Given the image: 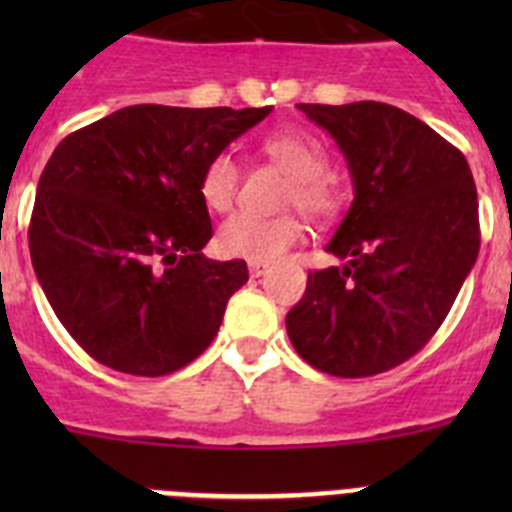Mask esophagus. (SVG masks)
Returning a JSON list of instances; mask_svg holds the SVG:
<instances>
[{"instance_id": "obj_1", "label": "esophagus", "mask_w": 512, "mask_h": 512, "mask_svg": "<svg viewBox=\"0 0 512 512\" xmlns=\"http://www.w3.org/2000/svg\"><path fill=\"white\" fill-rule=\"evenodd\" d=\"M266 271H269V266H266V264H253V261H251V264H248V274H251L253 279L264 277Z\"/></svg>"}]
</instances>
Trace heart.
<instances>
[{"instance_id": "heart-1", "label": "heart", "mask_w": 512, "mask_h": 512, "mask_svg": "<svg viewBox=\"0 0 512 512\" xmlns=\"http://www.w3.org/2000/svg\"><path fill=\"white\" fill-rule=\"evenodd\" d=\"M264 153L289 176L284 194L287 205H295L315 220H328L341 207V194L330 179L328 153L320 140L302 130H282L264 140ZM241 169L230 153L210 158L200 179V194L210 210L228 212L238 197ZM305 225L297 215L256 217L248 212L228 217L217 230V248L230 259H246L253 264H271L302 241Z\"/></svg>"}]
</instances>
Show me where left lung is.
<instances>
[{
  "instance_id": "1",
  "label": "left lung",
  "mask_w": 512,
  "mask_h": 512,
  "mask_svg": "<svg viewBox=\"0 0 512 512\" xmlns=\"http://www.w3.org/2000/svg\"><path fill=\"white\" fill-rule=\"evenodd\" d=\"M348 164L354 202L287 312L297 354L333 377H372L415 356L449 315L479 253L477 187L449 140L384 102L297 104Z\"/></svg>"
}]
</instances>
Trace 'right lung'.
Masks as SVG:
<instances>
[{"instance_id": "obj_1", "label": "right lung", "mask_w": 512, "mask_h": 512, "mask_svg": "<svg viewBox=\"0 0 512 512\" xmlns=\"http://www.w3.org/2000/svg\"><path fill=\"white\" fill-rule=\"evenodd\" d=\"M269 112L133 104L58 143L38 182L30 259L63 328L99 364L164 377L217 336L248 269L202 253L212 223L200 179Z\"/></svg>"}]
</instances>
